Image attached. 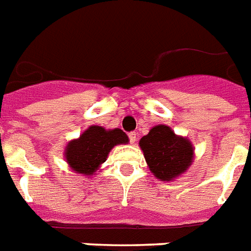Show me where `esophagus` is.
I'll use <instances>...</instances> for the list:
<instances>
[{
    "instance_id": "esophagus-1",
    "label": "esophagus",
    "mask_w": 251,
    "mask_h": 251,
    "mask_svg": "<svg viewBox=\"0 0 251 251\" xmlns=\"http://www.w3.org/2000/svg\"><path fill=\"white\" fill-rule=\"evenodd\" d=\"M136 138H138V134H136L135 131L129 132V139H130V142H131L132 144H134L136 142Z\"/></svg>"
}]
</instances>
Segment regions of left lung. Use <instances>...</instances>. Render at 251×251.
<instances>
[{
  "instance_id": "1",
  "label": "left lung",
  "mask_w": 251,
  "mask_h": 251,
  "mask_svg": "<svg viewBox=\"0 0 251 251\" xmlns=\"http://www.w3.org/2000/svg\"><path fill=\"white\" fill-rule=\"evenodd\" d=\"M147 165L160 180H174L193 162V146L166 125L152 127L139 142Z\"/></svg>"
}]
</instances>
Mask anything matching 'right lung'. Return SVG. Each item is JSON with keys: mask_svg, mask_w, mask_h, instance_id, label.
Returning a JSON list of instances; mask_svg holds the SVG:
<instances>
[{"mask_svg": "<svg viewBox=\"0 0 251 251\" xmlns=\"http://www.w3.org/2000/svg\"><path fill=\"white\" fill-rule=\"evenodd\" d=\"M127 143L129 138L121 129L105 130L101 126L93 125L78 139L67 144L64 156L73 172L90 176L105 162L113 147Z\"/></svg>", "mask_w": 251, "mask_h": 251, "instance_id": "add662e5", "label": "right lung"}]
</instances>
